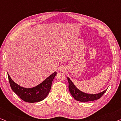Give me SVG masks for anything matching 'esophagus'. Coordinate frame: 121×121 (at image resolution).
I'll use <instances>...</instances> for the list:
<instances>
[{
	"instance_id": "obj_1",
	"label": "esophagus",
	"mask_w": 121,
	"mask_h": 121,
	"mask_svg": "<svg viewBox=\"0 0 121 121\" xmlns=\"http://www.w3.org/2000/svg\"><path fill=\"white\" fill-rule=\"evenodd\" d=\"M62 69H62V68H60V70H62Z\"/></svg>"
}]
</instances>
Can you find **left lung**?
Wrapping results in <instances>:
<instances>
[{"label": "left lung", "instance_id": "obj_1", "mask_svg": "<svg viewBox=\"0 0 121 121\" xmlns=\"http://www.w3.org/2000/svg\"><path fill=\"white\" fill-rule=\"evenodd\" d=\"M68 81L69 83V90L72 96L76 100L80 102H88L100 99L104 93L106 91L107 89L104 90V91L100 92L96 94H86L79 90L77 87L74 85L73 82L71 81L68 77L67 78Z\"/></svg>", "mask_w": 121, "mask_h": 121}]
</instances>
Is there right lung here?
I'll return each instance as SVG.
<instances>
[{
	"mask_svg": "<svg viewBox=\"0 0 121 121\" xmlns=\"http://www.w3.org/2000/svg\"><path fill=\"white\" fill-rule=\"evenodd\" d=\"M57 72L51 74L42 82L35 87L25 88L15 83L8 74L10 85L13 91L24 101L30 103L37 102L44 100L50 91L52 81Z\"/></svg>",
	"mask_w": 121,
	"mask_h": 121,
	"instance_id": "obj_1",
	"label": "right lung"
}]
</instances>
